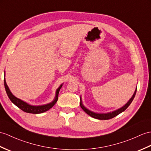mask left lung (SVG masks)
<instances>
[{
    "label": "left lung",
    "mask_w": 151,
    "mask_h": 151,
    "mask_svg": "<svg viewBox=\"0 0 151 151\" xmlns=\"http://www.w3.org/2000/svg\"><path fill=\"white\" fill-rule=\"evenodd\" d=\"M136 90H137V87H136L135 91L133 94V95L132 96V97L131 98V99L129 100L127 103L126 104L125 106H124L123 107H122L121 108L118 109L114 111H112V112H109V113H95V112H93L90 111L88 109L86 108L85 106L83 105L82 103V98L80 96V107H82V109L86 112V113L89 115L90 116H91L94 118H96L98 119V120H109V119L113 118L115 116H116L117 115H118L119 114H120L122 112H124L126 109H127L129 106H130V104H131V102L132 101L133 99H134V98L136 95Z\"/></svg>",
    "instance_id": "1"
}]
</instances>
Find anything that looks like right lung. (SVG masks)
Segmentation results:
<instances>
[{"instance_id":"1","label":"right lung","mask_w":151,"mask_h":151,"mask_svg":"<svg viewBox=\"0 0 151 151\" xmlns=\"http://www.w3.org/2000/svg\"><path fill=\"white\" fill-rule=\"evenodd\" d=\"M4 87H5L6 93H7V94H8L9 100L12 101V102L15 104L16 106L20 108V109L22 110L23 111L26 112V113H32V114L42 113H44V112H45V111H48L49 109H50L52 106H53L54 105L56 104V102L57 101L59 91H60V90L61 87H62V84H61V85L59 86L58 88L57 89V91H56L55 97L54 100H52L51 102L47 104L41 105V106H33V105L28 104V103L26 102V101L20 100L13 95L12 93L11 92V91L9 90L8 85H7L5 77L4 78Z\"/></svg>"}]
</instances>
